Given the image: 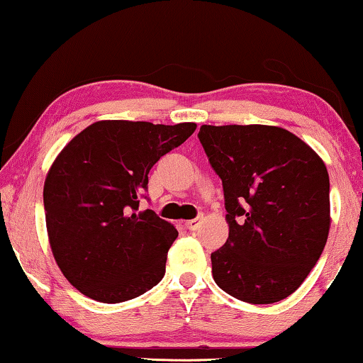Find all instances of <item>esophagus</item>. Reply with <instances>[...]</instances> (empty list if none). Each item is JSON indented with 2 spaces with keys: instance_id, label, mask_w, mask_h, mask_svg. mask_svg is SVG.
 <instances>
[{
  "instance_id": "1",
  "label": "esophagus",
  "mask_w": 363,
  "mask_h": 363,
  "mask_svg": "<svg viewBox=\"0 0 363 363\" xmlns=\"http://www.w3.org/2000/svg\"><path fill=\"white\" fill-rule=\"evenodd\" d=\"M201 220H203V216H198V218H195V220H188V221H185V226L190 231H195V230H198V226L201 225Z\"/></svg>"
}]
</instances>
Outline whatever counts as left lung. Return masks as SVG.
Wrapping results in <instances>:
<instances>
[{
    "instance_id": "1",
    "label": "left lung",
    "mask_w": 363,
    "mask_h": 363,
    "mask_svg": "<svg viewBox=\"0 0 363 363\" xmlns=\"http://www.w3.org/2000/svg\"><path fill=\"white\" fill-rule=\"evenodd\" d=\"M225 191L230 235L211 252L213 279L250 304H272L299 287L330 230L329 173L304 140L276 125H201Z\"/></svg>"
}]
</instances>
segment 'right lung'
<instances>
[{"label": "right lung", "mask_w": 363, "mask_h": 363, "mask_svg": "<svg viewBox=\"0 0 363 363\" xmlns=\"http://www.w3.org/2000/svg\"><path fill=\"white\" fill-rule=\"evenodd\" d=\"M195 128L99 121L59 152L43 191L48 238L59 269L84 296L117 304L162 281L178 231L138 203L150 168Z\"/></svg>", "instance_id": "right-lung-1"}]
</instances>
